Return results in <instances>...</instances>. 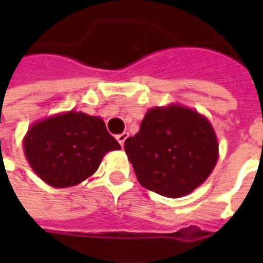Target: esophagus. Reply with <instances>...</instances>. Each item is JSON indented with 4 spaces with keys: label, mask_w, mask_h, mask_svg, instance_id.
Segmentation results:
<instances>
[{
    "label": "esophagus",
    "mask_w": 263,
    "mask_h": 263,
    "mask_svg": "<svg viewBox=\"0 0 263 263\" xmlns=\"http://www.w3.org/2000/svg\"><path fill=\"white\" fill-rule=\"evenodd\" d=\"M126 138H128V132H122V134H120V135L117 137V141L120 142L121 146H124V142H125Z\"/></svg>",
    "instance_id": "1"
}]
</instances>
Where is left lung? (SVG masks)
Returning <instances> with one entry per match:
<instances>
[{"mask_svg": "<svg viewBox=\"0 0 263 263\" xmlns=\"http://www.w3.org/2000/svg\"><path fill=\"white\" fill-rule=\"evenodd\" d=\"M124 149L138 182L171 198L201 186L218 160V141L209 118L180 104L149 108Z\"/></svg>", "mask_w": 263, "mask_h": 263, "instance_id": "8db88e82", "label": "left lung"}]
</instances>
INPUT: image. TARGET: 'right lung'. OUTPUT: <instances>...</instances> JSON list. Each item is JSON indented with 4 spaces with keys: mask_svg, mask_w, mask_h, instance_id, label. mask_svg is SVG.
Masks as SVG:
<instances>
[{
    "mask_svg": "<svg viewBox=\"0 0 263 263\" xmlns=\"http://www.w3.org/2000/svg\"><path fill=\"white\" fill-rule=\"evenodd\" d=\"M22 145L32 171L56 189L91 177L105 154L121 149L103 118L73 109L32 124Z\"/></svg>",
    "mask_w": 263,
    "mask_h": 263,
    "instance_id": "right-lung-1",
    "label": "right lung"
}]
</instances>
